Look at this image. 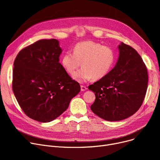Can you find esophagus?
<instances>
[{"label":"esophagus","mask_w":160,"mask_h":160,"mask_svg":"<svg viewBox=\"0 0 160 160\" xmlns=\"http://www.w3.org/2000/svg\"><path fill=\"white\" fill-rule=\"evenodd\" d=\"M87 89V88L85 86H83V85H81V91H85Z\"/></svg>","instance_id":"esophagus-1"}]
</instances>
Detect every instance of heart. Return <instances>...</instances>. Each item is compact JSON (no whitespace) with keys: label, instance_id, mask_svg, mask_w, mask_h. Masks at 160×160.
<instances>
[{"label":"heart","instance_id":"1","mask_svg":"<svg viewBox=\"0 0 160 160\" xmlns=\"http://www.w3.org/2000/svg\"><path fill=\"white\" fill-rule=\"evenodd\" d=\"M116 58V53L111 47L96 42L85 41L77 43L73 53L65 52L61 62L71 75H73L81 62L82 68L74 74L73 78L79 82H85L106 76L113 68Z\"/></svg>","mask_w":160,"mask_h":160}]
</instances>
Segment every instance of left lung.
Instances as JSON below:
<instances>
[{"instance_id": "left-lung-1", "label": "left lung", "mask_w": 160, "mask_h": 160, "mask_svg": "<svg viewBox=\"0 0 160 160\" xmlns=\"http://www.w3.org/2000/svg\"><path fill=\"white\" fill-rule=\"evenodd\" d=\"M114 68L88 87L95 92L91 111L108 121H119L133 115L146 95L148 75L144 62L135 49L121 42Z\"/></svg>"}]
</instances>
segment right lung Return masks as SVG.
Returning <instances> with one entry per match:
<instances>
[{
	"mask_svg": "<svg viewBox=\"0 0 160 160\" xmlns=\"http://www.w3.org/2000/svg\"><path fill=\"white\" fill-rule=\"evenodd\" d=\"M62 52L58 40H41L22 49L14 60V96L24 112L38 122L57 118L81 91L59 63Z\"/></svg>",
	"mask_w": 160,
	"mask_h": 160,
	"instance_id": "right-lung-1",
	"label": "right lung"
}]
</instances>
